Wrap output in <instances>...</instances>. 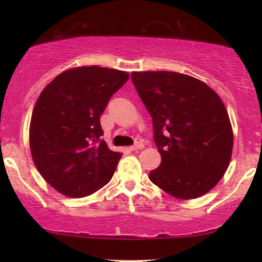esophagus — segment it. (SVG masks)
<instances>
[{
    "label": "esophagus",
    "instance_id": "obj_1",
    "mask_svg": "<svg viewBox=\"0 0 262 262\" xmlns=\"http://www.w3.org/2000/svg\"><path fill=\"white\" fill-rule=\"evenodd\" d=\"M144 148V144H143V142H141V141H137L135 143L134 145L132 146H130V150H132V151H136V150H138V149H143Z\"/></svg>",
    "mask_w": 262,
    "mask_h": 262
}]
</instances>
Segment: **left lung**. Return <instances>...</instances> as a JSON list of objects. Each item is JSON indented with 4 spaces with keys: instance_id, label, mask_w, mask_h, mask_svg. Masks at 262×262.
I'll use <instances>...</instances> for the list:
<instances>
[{
    "instance_id": "obj_1",
    "label": "left lung",
    "mask_w": 262,
    "mask_h": 262,
    "mask_svg": "<svg viewBox=\"0 0 262 262\" xmlns=\"http://www.w3.org/2000/svg\"><path fill=\"white\" fill-rule=\"evenodd\" d=\"M132 82L152 118L161 155L152 184L178 199L206 194L227 171L234 134L220 95L175 71H134Z\"/></svg>"
}]
</instances>
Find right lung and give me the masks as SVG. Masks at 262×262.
I'll list each match as a JSON object with an SVG mask.
<instances>
[{"label":"right lung","mask_w":262,"mask_h":262,"mask_svg":"<svg viewBox=\"0 0 262 262\" xmlns=\"http://www.w3.org/2000/svg\"><path fill=\"white\" fill-rule=\"evenodd\" d=\"M126 71L71 68L53 78L32 112L30 148L44 180L70 198H83L112 179L123 154L105 141L100 116L128 80Z\"/></svg>","instance_id":"add662e5"}]
</instances>
